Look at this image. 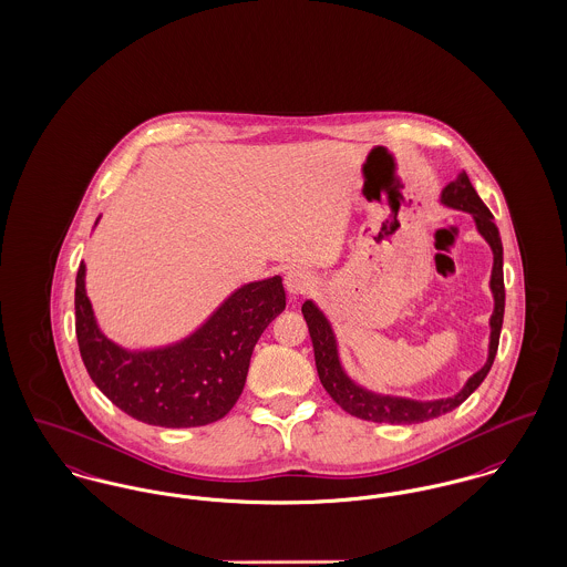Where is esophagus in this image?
Wrapping results in <instances>:
<instances>
[{
    "label": "esophagus",
    "instance_id": "obj_1",
    "mask_svg": "<svg viewBox=\"0 0 567 567\" xmlns=\"http://www.w3.org/2000/svg\"><path fill=\"white\" fill-rule=\"evenodd\" d=\"M285 287L291 296H305L315 287V276L308 269H289L285 276Z\"/></svg>",
    "mask_w": 567,
    "mask_h": 567
}]
</instances>
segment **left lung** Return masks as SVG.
I'll return each instance as SVG.
<instances>
[{
  "label": "left lung",
  "instance_id": "obj_1",
  "mask_svg": "<svg viewBox=\"0 0 567 567\" xmlns=\"http://www.w3.org/2000/svg\"><path fill=\"white\" fill-rule=\"evenodd\" d=\"M442 203L449 205V207L473 214L481 235L485 237V241L489 244V248L494 252V267H492V280H489V287H492V293H494V312H492V319H489L492 334H489L487 362L483 364L481 371H477L466 382L462 392H457L455 396H449V399H437V401H425L423 403V401H412V399L373 394V392L355 386L343 373L341 362H339V353H337L334 334H332V328H330L328 319L312 302H305L302 315H305L312 349H315V364H317L319 380H321V384H323L328 394L351 416L373 421V423H391V425H412V423H423V421L436 419V416H442V414L455 410L457 405H462L473 392L480 389L481 382L485 380V375L492 369V362H494L496 349H498V339H501L503 315H505V280H503L501 235H498V228L494 224V216L483 205L480 194L475 192V187H473V183H471L466 173H462L442 189Z\"/></svg>",
  "mask_w": 567,
  "mask_h": 567
}]
</instances>
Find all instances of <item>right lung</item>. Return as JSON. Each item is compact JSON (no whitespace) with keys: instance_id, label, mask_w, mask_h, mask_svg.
Returning a JSON list of instances; mask_svg holds the SVG:
<instances>
[{"instance_id":"obj_1","label":"right lung","mask_w":567,"mask_h":567,"mask_svg":"<svg viewBox=\"0 0 567 567\" xmlns=\"http://www.w3.org/2000/svg\"><path fill=\"white\" fill-rule=\"evenodd\" d=\"M84 276L82 261L75 278V332L87 373L114 405L157 427H200L228 414L244 391L262 330L287 305L280 276L250 282L183 343L127 351L96 328Z\"/></svg>"}]
</instances>
